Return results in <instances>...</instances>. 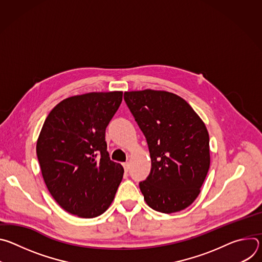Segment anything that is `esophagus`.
<instances>
[{"mask_svg":"<svg viewBox=\"0 0 262 262\" xmlns=\"http://www.w3.org/2000/svg\"><path fill=\"white\" fill-rule=\"evenodd\" d=\"M122 165H123L124 171H125V172H128V170H129V164H128V163H123Z\"/></svg>","mask_w":262,"mask_h":262,"instance_id":"esophagus-1","label":"esophagus"}]
</instances>
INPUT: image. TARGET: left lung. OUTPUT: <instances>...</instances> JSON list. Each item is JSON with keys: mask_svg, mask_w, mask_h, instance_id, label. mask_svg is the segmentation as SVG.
<instances>
[{"mask_svg": "<svg viewBox=\"0 0 262 262\" xmlns=\"http://www.w3.org/2000/svg\"><path fill=\"white\" fill-rule=\"evenodd\" d=\"M124 100L150 154V173L139 183L146 203L164 213L190 206L210 164L205 124L188 102L170 92H124Z\"/></svg>", "mask_w": 262, "mask_h": 262, "instance_id": "left-lung-1", "label": "left lung"}]
</instances>
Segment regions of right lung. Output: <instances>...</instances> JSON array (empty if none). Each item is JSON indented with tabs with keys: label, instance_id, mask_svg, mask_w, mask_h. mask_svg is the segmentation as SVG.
<instances>
[{
	"label": "right lung",
	"instance_id": "right-lung-1",
	"mask_svg": "<svg viewBox=\"0 0 262 262\" xmlns=\"http://www.w3.org/2000/svg\"><path fill=\"white\" fill-rule=\"evenodd\" d=\"M122 92H93L58 103L41 128L36 152L49 192L69 213L91 219L114 200L123 167L111 161L105 128Z\"/></svg>",
	"mask_w": 262,
	"mask_h": 262
}]
</instances>
